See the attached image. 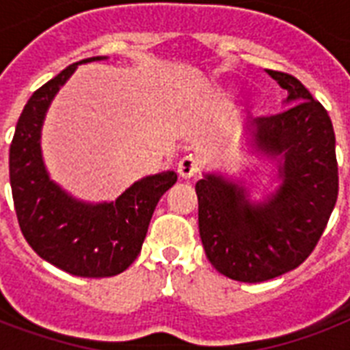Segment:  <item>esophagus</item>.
<instances>
[{
  "mask_svg": "<svg viewBox=\"0 0 350 350\" xmlns=\"http://www.w3.org/2000/svg\"><path fill=\"white\" fill-rule=\"evenodd\" d=\"M202 169V163H200V159L194 156V154H187L183 158L180 159V163H178V174L183 178V180H189V178H194V176L200 172Z\"/></svg>",
  "mask_w": 350,
  "mask_h": 350,
  "instance_id": "obj_1",
  "label": "esophagus"
}]
</instances>
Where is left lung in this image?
Segmentation results:
<instances>
[{"label": "left lung", "mask_w": 350, "mask_h": 350, "mask_svg": "<svg viewBox=\"0 0 350 350\" xmlns=\"http://www.w3.org/2000/svg\"><path fill=\"white\" fill-rule=\"evenodd\" d=\"M288 92L287 109L256 118V147L283 154L282 185L261 203L207 174L196 183L198 225L208 261L224 276L260 283L299 267L325 230L338 200L336 137L329 112L304 83L267 70Z\"/></svg>", "instance_id": "obj_1"}]
</instances>
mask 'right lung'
I'll use <instances>...</instances> for the list:
<instances>
[{
	"instance_id": "obj_1",
	"label": "right lung",
	"mask_w": 350,
	"mask_h": 350,
	"mask_svg": "<svg viewBox=\"0 0 350 350\" xmlns=\"http://www.w3.org/2000/svg\"><path fill=\"white\" fill-rule=\"evenodd\" d=\"M68 65L27 101L14 132L8 170L19 229L38 256L81 278H109L131 267L147 236L159 198L178 181L169 170L148 176L126 189L116 202H76L51 181L41 159L40 134L45 112L79 63Z\"/></svg>"
}]
</instances>
